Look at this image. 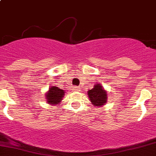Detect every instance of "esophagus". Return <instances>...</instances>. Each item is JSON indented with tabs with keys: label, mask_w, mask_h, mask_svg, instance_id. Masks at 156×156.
Returning a JSON list of instances; mask_svg holds the SVG:
<instances>
[{
	"label": "esophagus",
	"mask_w": 156,
	"mask_h": 156,
	"mask_svg": "<svg viewBox=\"0 0 156 156\" xmlns=\"http://www.w3.org/2000/svg\"><path fill=\"white\" fill-rule=\"evenodd\" d=\"M74 91H81V88H80L79 87H75Z\"/></svg>",
	"instance_id": "1"
}]
</instances>
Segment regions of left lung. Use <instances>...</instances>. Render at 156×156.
Segmentation results:
<instances>
[{
    "label": "left lung",
    "instance_id": "left-lung-1",
    "mask_svg": "<svg viewBox=\"0 0 156 156\" xmlns=\"http://www.w3.org/2000/svg\"><path fill=\"white\" fill-rule=\"evenodd\" d=\"M88 95L92 104L95 107L103 106L107 99V92L100 84H95L93 88L88 91Z\"/></svg>",
    "mask_w": 156,
    "mask_h": 156
}]
</instances>
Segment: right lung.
<instances>
[{
    "label": "right lung",
    "mask_w": 156,
    "mask_h": 156,
    "mask_svg": "<svg viewBox=\"0 0 156 156\" xmlns=\"http://www.w3.org/2000/svg\"><path fill=\"white\" fill-rule=\"evenodd\" d=\"M64 95V91L57 86H52L49 88L48 92L46 94V99L47 103L51 105L59 104L62 100Z\"/></svg>",
    "instance_id": "add662e5"
}]
</instances>
